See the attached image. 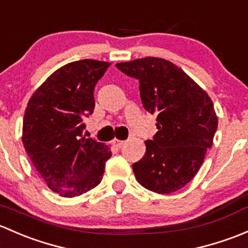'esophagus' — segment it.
Masks as SVG:
<instances>
[{
  "label": "esophagus",
  "instance_id": "1",
  "mask_svg": "<svg viewBox=\"0 0 248 248\" xmlns=\"http://www.w3.org/2000/svg\"><path fill=\"white\" fill-rule=\"evenodd\" d=\"M124 143H125V141H121V140H117V139L112 140V144H113L114 147H117V148L122 147V145H123Z\"/></svg>",
  "mask_w": 248,
  "mask_h": 248
}]
</instances>
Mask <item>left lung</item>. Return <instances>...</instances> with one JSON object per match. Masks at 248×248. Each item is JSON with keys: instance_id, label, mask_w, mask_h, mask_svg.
Instances as JSON below:
<instances>
[{"instance_id": "obj_1", "label": "left lung", "mask_w": 248, "mask_h": 248, "mask_svg": "<svg viewBox=\"0 0 248 248\" xmlns=\"http://www.w3.org/2000/svg\"><path fill=\"white\" fill-rule=\"evenodd\" d=\"M116 67L140 81L143 107L157 116V132L144 142V155L132 165L135 177L155 193L175 192L195 178L213 145L218 124L213 100L183 69L163 58Z\"/></svg>"}]
</instances>
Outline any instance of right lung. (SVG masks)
Listing matches in <instances>:
<instances>
[{
    "mask_svg": "<svg viewBox=\"0 0 248 248\" xmlns=\"http://www.w3.org/2000/svg\"><path fill=\"white\" fill-rule=\"evenodd\" d=\"M111 63L81 60L68 63L30 98L22 143L33 166L53 192L76 197L103 179L111 148L82 137V119L94 111V87Z\"/></svg>",
    "mask_w": 248,
    "mask_h": 248,
    "instance_id": "add662e5",
    "label": "right lung"
}]
</instances>
